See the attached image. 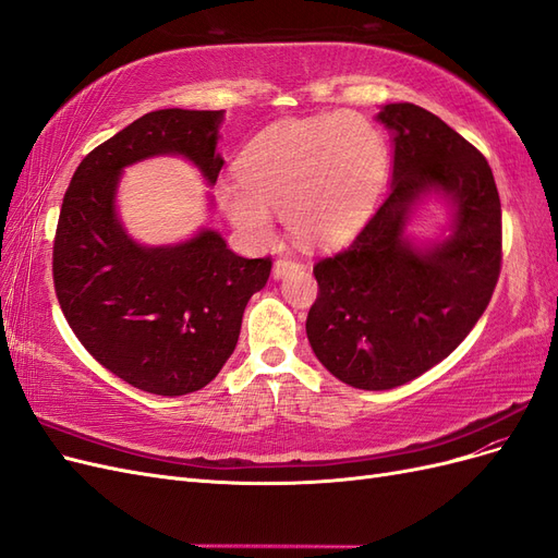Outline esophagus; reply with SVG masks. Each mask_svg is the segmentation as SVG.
Here are the masks:
<instances>
[{"label":"esophagus","mask_w":558,"mask_h":558,"mask_svg":"<svg viewBox=\"0 0 558 558\" xmlns=\"http://www.w3.org/2000/svg\"><path fill=\"white\" fill-rule=\"evenodd\" d=\"M298 265H300V263H298L295 258H291V256H281V258H277V260H275V267H272L275 279L283 277L286 272H291V269H295Z\"/></svg>","instance_id":"1"}]
</instances>
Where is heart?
<instances>
[{"label":"heart","mask_w":558,"mask_h":558,"mask_svg":"<svg viewBox=\"0 0 558 558\" xmlns=\"http://www.w3.org/2000/svg\"><path fill=\"white\" fill-rule=\"evenodd\" d=\"M386 172L379 130L356 113H326L265 128L238 158L240 181L218 183V205L246 238L267 242L269 211L305 244L356 230Z\"/></svg>","instance_id":"1"}]
</instances>
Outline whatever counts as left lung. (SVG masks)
Wrapping results in <instances>:
<instances>
[{
	"label": "left lung",
	"instance_id": "8db88e82",
	"mask_svg": "<svg viewBox=\"0 0 558 558\" xmlns=\"http://www.w3.org/2000/svg\"><path fill=\"white\" fill-rule=\"evenodd\" d=\"M393 183L347 248L314 265L307 314L316 359L340 381L384 391L445 361L475 328L500 277L502 218L494 172L480 150L435 113L386 105ZM428 190L457 207L452 238L416 250L401 232Z\"/></svg>",
	"mask_w": 558,
	"mask_h": 558
}]
</instances>
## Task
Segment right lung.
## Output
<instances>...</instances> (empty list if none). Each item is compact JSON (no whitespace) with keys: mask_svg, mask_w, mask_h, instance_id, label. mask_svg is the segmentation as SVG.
Instances as JSON below:
<instances>
[{"mask_svg":"<svg viewBox=\"0 0 558 558\" xmlns=\"http://www.w3.org/2000/svg\"><path fill=\"white\" fill-rule=\"evenodd\" d=\"M223 111H150L81 160L64 193L53 240V283L66 324L90 356L134 388L185 396L207 386L238 344L248 298L272 258H242L214 230L146 248L113 209L121 170L179 154L216 183Z\"/></svg>","mask_w":558,"mask_h":558,"instance_id":"add662e5","label":"right lung"}]
</instances>
